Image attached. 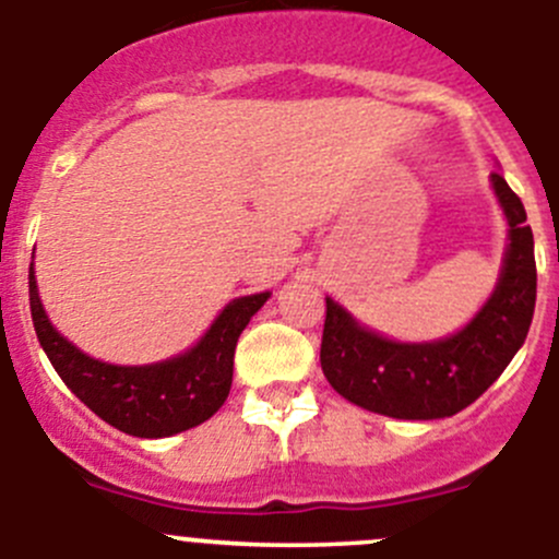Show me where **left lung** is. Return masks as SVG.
<instances>
[{"instance_id": "left-lung-1", "label": "left lung", "mask_w": 559, "mask_h": 559, "mask_svg": "<svg viewBox=\"0 0 559 559\" xmlns=\"http://www.w3.org/2000/svg\"><path fill=\"white\" fill-rule=\"evenodd\" d=\"M508 218V248L500 281L473 322L426 344H401L362 328L328 300L322 330V371L335 393L368 412L401 420H437L473 404L527 338L535 311V248L527 213L500 171L491 175Z\"/></svg>"}]
</instances>
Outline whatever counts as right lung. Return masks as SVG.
<instances>
[{"instance_id": "add662e5", "label": "right lung", "mask_w": 559, "mask_h": 559, "mask_svg": "<svg viewBox=\"0 0 559 559\" xmlns=\"http://www.w3.org/2000/svg\"><path fill=\"white\" fill-rule=\"evenodd\" d=\"M270 292L237 297L218 313L197 346L150 366H111L70 344L43 311L35 267H29V308L37 341L62 382L108 426L130 437L158 440L204 424L231 390L235 346Z\"/></svg>"}]
</instances>
